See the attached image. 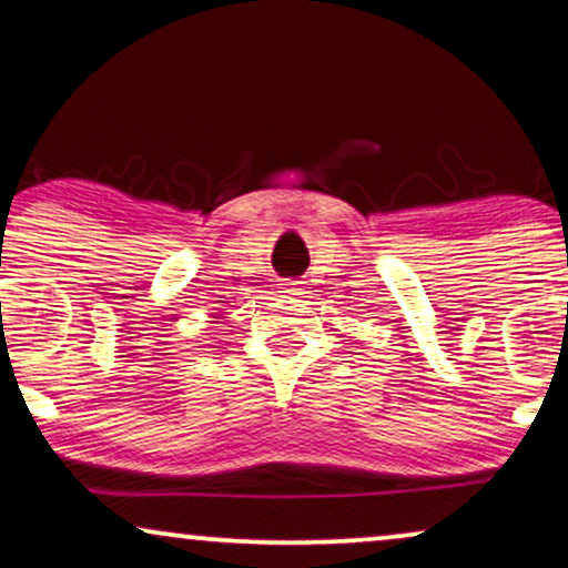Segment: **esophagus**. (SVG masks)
<instances>
[{"mask_svg":"<svg viewBox=\"0 0 568 568\" xmlns=\"http://www.w3.org/2000/svg\"><path fill=\"white\" fill-rule=\"evenodd\" d=\"M284 294H290V297H294V294H302V282H294V278H286L284 286H282Z\"/></svg>","mask_w":568,"mask_h":568,"instance_id":"34e87169","label":"esophagus"}]
</instances>
